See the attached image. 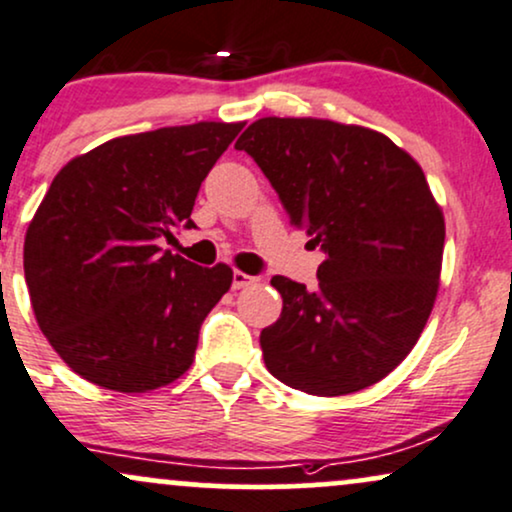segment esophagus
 <instances>
[{
	"label": "esophagus",
	"mask_w": 512,
	"mask_h": 512,
	"mask_svg": "<svg viewBox=\"0 0 512 512\" xmlns=\"http://www.w3.org/2000/svg\"><path fill=\"white\" fill-rule=\"evenodd\" d=\"M257 279L255 276H250V274H245V272H240V269H236V272H233V288H245V286H252V283H255Z\"/></svg>",
	"instance_id": "34e87169"
}]
</instances>
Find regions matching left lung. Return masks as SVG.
I'll use <instances>...</instances> for the list:
<instances>
[{"instance_id":"8db88e82","label":"left lung","mask_w":512,"mask_h":512,"mask_svg":"<svg viewBox=\"0 0 512 512\" xmlns=\"http://www.w3.org/2000/svg\"><path fill=\"white\" fill-rule=\"evenodd\" d=\"M236 147L326 255L315 291L272 279L283 310L260 336L264 365L310 396L377 384L415 348L439 293L446 221L422 166L384 133L312 116H264Z\"/></svg>"}]
</instances>
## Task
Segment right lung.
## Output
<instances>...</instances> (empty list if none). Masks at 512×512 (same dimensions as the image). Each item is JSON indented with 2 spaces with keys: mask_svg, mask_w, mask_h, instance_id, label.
Segmentation results:
<instances>
[{
  "mask_svg": "<svg viewBox=\"0 0 512 512\" xmlns=\"http://www.w3.org/2000/svg\"><path fill=\"white\" fill-rule=\"evenodd\" d=\"M243 121L121 135L73 157L30 219L23 269L49 346L90 384L147 393L186 374L233 269L162 250Z\"/></svg>",
  "mask_w": 512,
  "mask_h": 512,
  "instance_id": "1",
  "label": "right lung"
}]
</instances>
